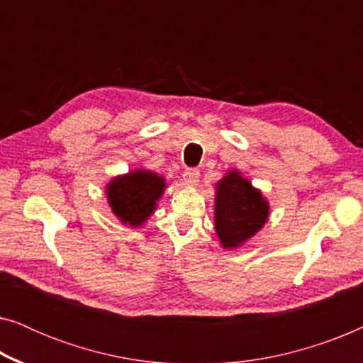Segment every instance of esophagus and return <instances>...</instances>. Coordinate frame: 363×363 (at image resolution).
<instances>
[{
    "label": "esophagus",
    "mask_w": 363,
    "mask_h": 363,
    "mask_svg": "<svg viewBox=\"0 0 363 363\" xmlns=\"http://www.w3.org/2000/svg\"><path fill=\"white\" fill-rule=\"evenodd\" d=\"M183 180L188 185H196L198 182H200V170L198 168H186L185 172H183Z\"/></svg>",
    "instance_id": "esophagus-1"
}]
</instances>
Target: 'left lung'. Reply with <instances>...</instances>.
Here are the masks:
<instances>
[{
    "label": "left lung",
    "mask_w": 363,
    "mask_h": 363,
    "mask_svg": "<svg viewBox=\"0 0 363 363\" xmlns=\"http://www.w3.org/2000/svg\"><path fill=\"white\" fill-rule=\"evenodd\" d=\"M267 203L238 172L218 183L215 228L225 247H236L261 230L267 220Z\"/></svg>",
    "instance_id": "8db88e82"
}]
</instances>
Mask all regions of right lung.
<instances>
[{"instance_id":"obj_1","label":"right lung","mask_w":363,"mask_h":363,"mask_svg":"<svg viewBox=\"0 0 363 363\" xmlns=\"http://www.w3.org/2000/svg\"><path fill=\"white\" fill-rule=\"evenodd\" d=\"M165 180L152 172L137 170L118 177L107 188V198L112 210L123 223L140 226L155 210L160 200Z\"/></svg>"}]
</instances>
